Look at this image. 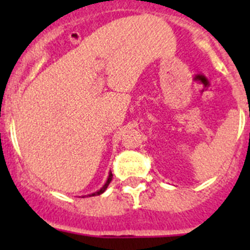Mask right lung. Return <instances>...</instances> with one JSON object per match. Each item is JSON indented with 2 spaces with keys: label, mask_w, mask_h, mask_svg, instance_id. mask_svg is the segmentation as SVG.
I'll return each mask as SVG.
<instances>
[{
  "label": "right lung",
  "mask_w": 250,
  "mask_h": 250,
  "mask_svg": "<svg viewBox=\"0 0 250 250\" xmlns=\"http://www.w3.org/2000/svg\"><path fill=\"white\" fill-rule=\"evenodd\" d=\"M111 179H112V174H111V171H110V173H109V176H107V180H106V183H105V184L103 185V188H101L100 190L95 191V193L89 194V195H86V196H95V195H100V194H103L104 191H105L106 189H107V187H109L110 182H111Z\"/></svg>",
  "instance_id": "add662e5"
}]
</instances>
